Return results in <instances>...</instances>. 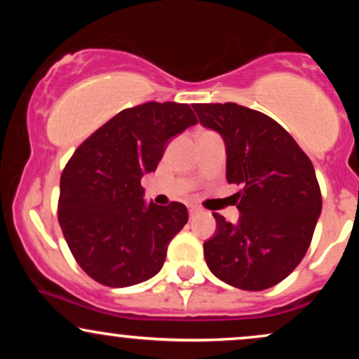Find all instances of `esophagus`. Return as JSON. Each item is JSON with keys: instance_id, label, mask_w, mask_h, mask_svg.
Listing matches in <instances>:
<instances>
[{"instance_id": "1", "label": "esophagus", "mask_w": 359, "mask_h": 359, "mask_svg": "<svg viewBox=\"0 0 359 359\" xmlns=\"http://www.w3.org/2000/svg\"><path fill=\"white\" fill-rule=\"evenodd\" d=\"M199 212H201V209L197 208V205H189V216L196 217Z\"/></svg>"}]
</instances>
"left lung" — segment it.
Here are the masks:
<instances>
[{
  "label": "left lung",
  "instance_id": "left-lung-1",
  "mask_svg": "<svg viewBox=\"0 0 359 359\" xmlns=\"http://www.w3.org/2000/svg\"><path fill=\"white\" fill-rule=\"evenodd\" d=\"M201 125L226 143V179L241 185L231 224L214 212L217 233L204 258L217 278L241 290H265L306 257L323 196L311 158L275 119L236 102L192 104Z\"/></svg>",
  "mask_w": 359,
  "mask_h": 359
}]
</instances>
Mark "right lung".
<instances>
[{
	"label": "right lung",
	"instance_id": "1",
	"mask_svg": "<svg viewBox=\"0 0 359 359\" xmlns=\"http://www.w3.org/2000/svg\"><path fill=\"white\" fill-rule=\"evenodd\" d=\"M189 104L143 102L119 111L76 148L60 175L59 224L72 257L106 287H130L162 269L189 219L180 203H143L142 177L167 142L196 125Z\"/></svg>",
	"mask_w": 359,
	"mask_h": 359
}]
</instances>
